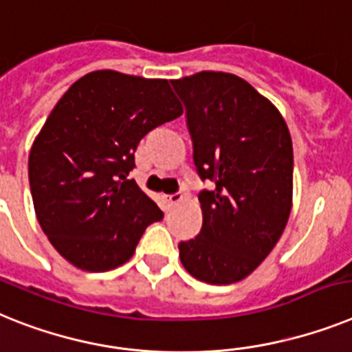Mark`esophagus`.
<instances>
[{
	"label": "esophagus",
	"mask_w": 352,
	"mask_h": 352,
	"mask_svg": "<svg viewBox=\"0 0 352 352\" xmlns=\"http://www.w3.org/2000/svg\"><path fill=\"white\" fill-rule=\"evenodd\" d=\"M184 200V191H175V193L168 195V202L171 206H177V204H181Z\"/></svg>",
	"instance_id": "34e87169"
}]
</instances>
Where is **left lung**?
I'll return each instance as SVG.
<instances>
[{"mask_svg": "<svg viewBox=\"0 0 352 352\" xmlns=\"http://www.w3.org/2000/svg\"><path fill=\"white\" fill-rule=\"evenodd\" d=\"M184 102L193 162L211 190L199 193L200 234L179 243L191 276L241 281L281 238L292 209L294 148L285 120L249 82L202 71L171 80Z\"/></svg>", "mask_w": 352, "mask_h": 352, "instance_id": "left-lung-1", "label": "left lung"}]
</instances>
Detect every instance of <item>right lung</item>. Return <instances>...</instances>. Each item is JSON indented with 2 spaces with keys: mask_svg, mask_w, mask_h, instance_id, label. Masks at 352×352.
Masks as SVG:
<instances>
[{
  "mask_svg": "<svg viewBox=\"0 0 352 352\" xmlns=\"http://www.w3.org/2000/svg\"><path fill=\"white\" fill-rule=\"evenodd\" d=\"M168 80L93 71L71 85L37 135L28 181L37 220L71 265L105 272L132 258L162 211L129 173L138 143L175 120Z\"/></svg>",
  "mask_w": 352,
  "mask_h": 352,
  "instance_id": "right-lung-1",
  "label": "right lung"
}]
</instances>
